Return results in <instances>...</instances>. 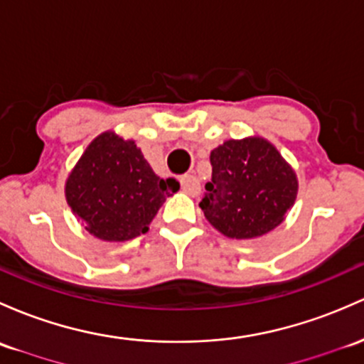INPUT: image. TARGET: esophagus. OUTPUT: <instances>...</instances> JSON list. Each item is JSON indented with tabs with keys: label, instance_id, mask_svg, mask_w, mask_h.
Here are the masks:
<instances>
[{
	"label": "esophagus",
	"instance_id": "34e87169",
	"mask_svg": "<svg viewBox=\"0 0 364 364\" xmlns=\"http://www.w3.org/2000/svg\"><path fill=\"white\" fill-rule=\"evenodd\" d=\"M181 186L183 193L191 194V196H198L199 191H201V183L194 175H183L181 178Z\"/></svg>",
	"mask_w": 364,
	"mask_h": 364
}]
</instances>
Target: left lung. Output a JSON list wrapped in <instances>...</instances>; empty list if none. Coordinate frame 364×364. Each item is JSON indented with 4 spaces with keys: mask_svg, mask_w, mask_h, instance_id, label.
Returning a JSON list of instances; mask_svg holds the SVG:
<instances>
[{
    "mask_svg": "<svg viewBox=\"0 0 364 364\" xmlns=\"http://www.w3.org/2000/svg\"><path fill=\"white\" fill-rule=\"evenodd\" d=\"M210 163L212 181L199 208L228 237L250 240L269 232L295 203V171L267 140H228L212 151Z\"/></svg>",
    "mask_w": 364,
    "mask_h": 364,
    "instance_id": "8db88e82",
    "label": "left lung"
}]
</instances>
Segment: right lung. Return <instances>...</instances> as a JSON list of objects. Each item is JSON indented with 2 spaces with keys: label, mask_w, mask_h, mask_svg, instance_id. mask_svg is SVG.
I'll return each instance as SVG.
<instances>
[{
  "label": "right lung",
  "mask_w": 364,
  "mask_h": 364,
  "mask_svg": "<svg viewBox=\"0 0 364 364\" xmlns=\"http://www.w3.org/2000/svg\"><path fill=\"white\" fill-rule=\"evenodd\" d=\"M181 189L159 178L134 140L99 135L65 183V198L87 230L104 241H128L147 232L166 196Z\"/></svg>",
  "instance_id": "add662e5"
}]
</instances>
